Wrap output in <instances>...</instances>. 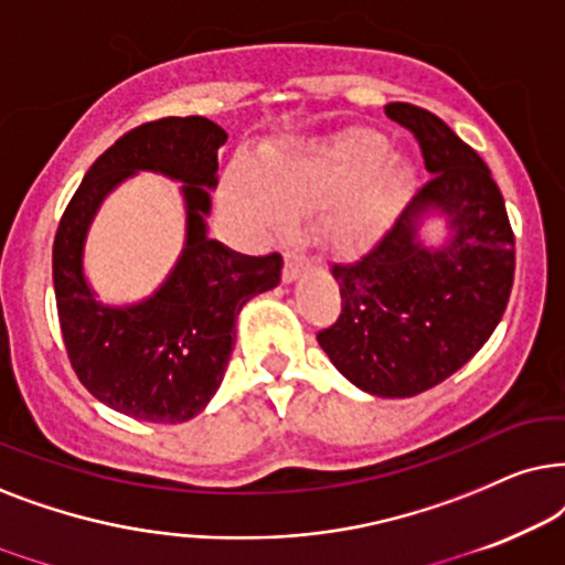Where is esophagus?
<instances>
[{
  "instance_id": "34e87169",
  "label": "esophagus",
  "mask_w": 565,
  "mask_h": 565,
  "mask_svg": "<svg viewBox=\"0 0 565 565\" xmlns=\"http://www.w3.org/2000/svg\"><path fill=\"white\" fill-rule=\"evenodd\" d=\"M307 266H310V258H307L302 250H289L287 263H284V278H287V281H295L302 270H307Z\"/></svg>"
}]
</instances>
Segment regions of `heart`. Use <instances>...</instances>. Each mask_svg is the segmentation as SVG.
<instances>
[{"mask_svg":"<svg viewBox=\"0 0 565 565\" xmlns=\"http://www.w3.org/2000/svg\"><path fill=\"white\" fill-rule=\"evenodd\" d=\"M387 139L364 129L328 141L268 147L250 172H232L224 199L232 212L260 230L287 222L289 209L338 199L322 214L320 230L330 243L349 247L380 227L408 180V164L387 160Z\"/></svg>","mask_w":565,"mask_h":565,"instance_id":"1","label":"heart"}]
</instances>
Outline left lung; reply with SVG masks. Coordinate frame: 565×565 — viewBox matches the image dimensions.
Masks as SVG:
<instances>
[{
    "label": "left lung",
    "mask_w": 565,
    "mask_h": 565,
    "mask_svg": "<svg viewBox=\"0 0 565 565\" xmlns=\"http://www.w3.org/2000/svg\"><path fill=\"white\" fill-rule=\"evenodd\" d=\"M385 113L418 139L431 180L370 250L333 263L341 315L318 343L356 387L411 397L468 364L499 326L514 284V232L488 164L445 120L411 103ZM434 211L454 230L441 248L417 239Z\"/></svg>",
    "instance_id": "obj_1"
}]
</instances>
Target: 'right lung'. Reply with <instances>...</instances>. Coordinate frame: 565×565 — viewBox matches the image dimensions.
I'll return each mask as SVG.
<instances>
[{
  "label": "right lung",
  "instance_id": "obj_1",
  "mask_svg": "<svg viewBox=\"0 0 565 565\" xmlns=\"http://www.w3.org/2000/svg\"><path fill=\"white\" fill-rule=\"evenodd\" d=\"M224 141L204 116L141 124L97 157L58 222L54 291L66 356L82 385L124 416L180 424L204 411L227 370L239 310L281 281L278 253L239 255L206 235ZM139 169L184 183L186 245L152 298L108 308L84 281V237L104 195Z\"/></svg>",
  "mask_w": 565,
  "mask_h": 565
}]
</instances>
